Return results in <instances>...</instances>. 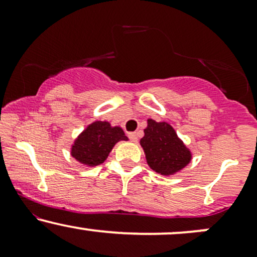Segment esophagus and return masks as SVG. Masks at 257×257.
<instances>
[{
  "label": "esophagus",
  "mask_w": 257,
  "mask_h": 257,
  "mask_svg": "<svg viewBox=\"0 0 257 257\" xmlns=\"http://www.w3.org/2000/svg\"><path fill=\"white\" fill-rule=\"evenodd\" d=\"M128 137L133 141V143H137V141H138V134H137V133H129Z\"/></svg>",
  "instance_id": "34e87169"
}]
</instances>
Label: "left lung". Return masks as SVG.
I'll return each mask as SVG.
<instances>
[{"mask_svg":"<svg viewBox=\"0 0 257 257\" xmlns=\"http://www.w3.org/2000/svg\"><path fill=\"white\" fill-rule=\"evenodd\" d=\"M147 123L140 144L150 168L163 175H170L187 166L191 161V153L178 138L173 126L153 119H149Z\"/></svg>","mask_w":257,"mask_h":257,"instance_id":"8db88e82","label":"left lung"}]
</instances>
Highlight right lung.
Wrapping results in <instances>:
<instances>
[{
	"label": "right lung",
	"instance_id": "add662e5",
	"mask_svg": "<svg viewBox=\"0 0 257 257\" xmlns=\"http://www.w3.org/2000/svg\"><path fill=\"white\" fill-rule=\"evenodd\" d=\"M126 139L119 126L112 128L107 122H94L75 141L71 155L85 166H99L104 163L114 144Z\"/></svg>",
	"mask_w": 257,
	"mask_h": 257
}]
</instances>
